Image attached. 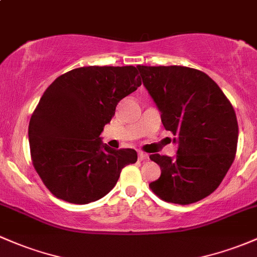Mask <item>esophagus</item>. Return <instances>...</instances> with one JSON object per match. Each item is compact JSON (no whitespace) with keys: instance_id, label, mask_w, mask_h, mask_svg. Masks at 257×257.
Returning a JSON list of instances; mask_svg holds the SVG:
<instances>
[{"instance_id":"34e87169","label":"esophagus","mask_w":257,"mask_h":257,"mask_svg":"<svg viewBox=\"0 0 257 257\" xmlns=\"http://www.w3.org/2000/svg\"><path fill=\"white\" fill-rule=\"evenodd\" d=\"M139 159L141 162L142 161H147L148 159V154L145 153V152H139Z\"/></svg>"}]
</instances>
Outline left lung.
I'll use <instances>...</instances> for the list:
<instances>
[{
  "label": "left lung",
  "instance_id": "1",
  "mask_svg": "<svg viewBox=\"0 0 257 257\" xmlns=\"http://www.w3.org/2000/svg\"><path fill=\"white\" fill-rule=\"evenodd\" d=\"M143 85L178 143L175 157L151 154L161 167L150 187L167 202L190 205L219 186L235 158L238 121L230 101L202 71L184 66H137Z\"/></svg>",
  "mask_w": 257,
  "mask_h": 257
}]
</instances>
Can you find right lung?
<instances>
[{
	"label": "right lung",
	"instance_id": "1",
	"mask_svg": "<svg viewBox=\"0 0 257 257\" xmlns=\"http://www.w3.org/2000/svg\"><path fill=\"white\" fill-rule=\"evenodd\" d=\"M142 84L134 66H88L57 77L30 117L33 165L57 198L85 205L104 197L123 167L137 162L131 148L101 142L118 101Z\"/></svg>",
	"mask_w": 257,
	"mask_h": 257
}]
</instances>
